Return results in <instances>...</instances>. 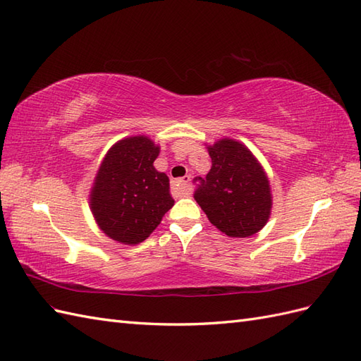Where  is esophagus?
<instances>
[{
	"label": "esophagus",
	"mask_w": 361,
	"mask_h": 361,
	"mask_svg": "<svg viewBox=\"0 0 361 361\" xmlns=\"http://www.w3.org/2000/svg\"><path fill=\"white\" fill-rule=\"evenodd\" d=\"M171 190L176 196L190 195V176H183L180 179H176L171 183Z\"/></svg>",
	"instance_id": "1"
}]
</instances>
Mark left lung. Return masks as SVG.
Masks as SVG:
<instances>
[{
	"instance_id": "1",
	"label": "left lung",
	"mask_w": 361,
	"mask_h": 361,
	"mask_svg": "<svg viewBox=\"0 0 361 361\" xmlns=\"http://www.w3.org/2000/svg\"><path fill=\"white\" fill-rule=\"evenodd\" d=\"M211 170L195 178V199L209 222L230 237H248L269 219L271 191L265 171L247 147L222 139L208 148Z\"/></svg>"
}]
</instances>
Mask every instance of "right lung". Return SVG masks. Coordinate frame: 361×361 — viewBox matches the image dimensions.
<instances>
[{
    "mask_svg": "<svg viewBox=\"0 0 361 361\" xmlns=\"http://www.w3.org/2000/svg\"><path fill=\"white\" fill-rule=\"evenodd\" d=\"M157 154L153 140L135 136L119 140L105 156L90 205L99 228L113 240H145L174 205L169 176L153 166Z\"/></svg>",
    "mask_w": 361,
    "mask_h": 361,
    "instance_id": "right-lung-1",
    "label": "right lung"
}]
</instances>
